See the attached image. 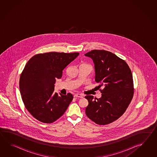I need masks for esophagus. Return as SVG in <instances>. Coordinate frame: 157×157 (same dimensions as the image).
Here are the masks:
<instances>
[{"label":"esophagus","instance_id":"1","mask_svg":"<svg viewBox=\"0 0 157 157\" xmlns=\"http://www.w3.org/2000/svg\"><path fill=\"white\" fill-rule=\"evenodd\" d=\"M83 95H82V94H75V95H74V97L75 98H83Z\"/></svg>","mask_w":157,"mask_h":157}]
</instances>
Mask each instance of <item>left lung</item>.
<instances>
[{
    "mask_svg": "<svg viewBox=\"0 0 157 157\" xmlns=\"http://www.w3.org/2000/svg\"><path fill=\"white\" fill-rule=\"evenodd\" d=\"M85 56L93 60L97 87H103L100 98L85 97L89 102L85 113L98 124H110L124 113L133 98L131 71L124 60L108 51L93 50Z\"/></svg>",
    "mask_w": 157,
    "mask_h": 157,
    "instance_id": "obj_1",
    "label": "left lung"
}]
</instances>
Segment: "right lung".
Listing matches in <instances>:
<instances>
[{"instance_id":"1","label":"right lung","mask_w":157,"mask_h":157,"mask_svg":"<svg viewBox=\"0 0 157 157\" xmlns=\"http://www.w3.org/2000/svg\"><path fill=\"white\" fill-rule=\"evenodd\" d=\"M78 53L38 54L27 62L20 78L21 98L27 110L36 120L50 124L65 112L74 97L54 93L56 79Z\"/></svg>"}]
</instances>
